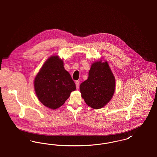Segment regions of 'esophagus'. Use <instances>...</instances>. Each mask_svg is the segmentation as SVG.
Segmentation results:
<instances>
[{
  "instance_id": "1",
  "label": "esophagus",
  "mask_w": 157,
  "mask_h": 157,
  "mask_svg": "<svg viewBox=\"0 0 157 157\" xmlns=\"http://www.w3.org/2000/svg\"><path fill=\"white\" fill-rule=\"evenodd\" d=\"M75 86H76V89L77 90L79 89V82L78 81H76L75 82Z\"/></svg>"
}]
</instances>
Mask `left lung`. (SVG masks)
<instances>
[{"label":"left lung","instance_id":"8db88e82","mask_svg":"<svg viewBox=\"0 0 157 157\" xmlns=\"http://www.w3.org/2000/svg\"><path fill=\"white\" fill-rule=\"evenodd\" d=\"M116 80L107 61H95L89 70L88 78L80 86L82 98L94 109H100L114 95Z\"/></svg>","mask_w":157,"mask_h":157}]
</instances>
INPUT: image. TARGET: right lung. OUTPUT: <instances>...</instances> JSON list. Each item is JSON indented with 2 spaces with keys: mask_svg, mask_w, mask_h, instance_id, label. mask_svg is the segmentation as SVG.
Masks as SVG:
<instances>
[{
  "mask_svg": "<svg viewBox=\"0 0 157 157\" xmlns=\"http://www.w3.org/2000/svg\"><path fill=\"white\" fill-rule=\"evenodd\" d=\"M63 64L58 56L48 57L34 78L36 96L44 106L50 109L61 107L75 90V83Z\"/></svg>",
  "mask_w": 157,
  "mask_h": 157,
  "instance_id": "obj_1",
  "label": "right lung"
}]
</instances>
